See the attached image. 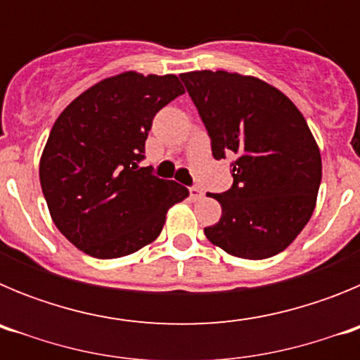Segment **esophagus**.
I'll list each match as a JSON object with an SVG mask.
<instances>
[{"mask_svg": "<svg viewBox=\"0 0 360 360\" xmlns=\"http://www.w3.org/2000/svg\"><path fill=\"white\" fill-rule=\"evenodd\" d=\"M189 198L191 200H200L202 198V191L198 187H191L189 189Z\"/></svg>", "mask_w": 360, "mask_h": 360, "instance_id": "34e87169", "label": "esophagus"}]
</instances>
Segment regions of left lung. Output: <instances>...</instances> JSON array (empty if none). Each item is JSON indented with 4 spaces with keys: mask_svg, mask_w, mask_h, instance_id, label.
Returning a JSON list of instances; mask_svg holds the SVG:
<instances>
[{
    "mask_svg": "<svg viewBox=\"0 0 360 360\" xmlns=\"http://www.w3.org/2000/svg\"><path fill=\"white\" fill-rule=\"evenodd\" d=\"M211 136L212 157L232 162V187L212 195L218 224L203 232L231 256L265 259L285 250L316 209L323 164L303 113L252 75L180 73Z\"/></svg>",
    "mask_w": 360,
    "mask_h": 360,
    "instance_id": "1",
    "label": "left lung"
}]
</instances>
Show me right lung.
Listing matches in <instances>:
<instances>
[{"label":"right lung","mask_w":360,"mask_h":360,"mask_svg":"<svg viewBox=\"0 0 360 360\" xmlns=\"http://www.w3.org/2000/svg\"><path fill=\"white\" fill-rule=\"evenodd\" d=\"M184 94L176 75L124 72L63 110L39 162L56 227L88 256L113 259L158 238L165 214L189 191L141 167L153 117Z\"/></svg>","instance_id":"add662e5"}]
</instances>
